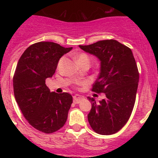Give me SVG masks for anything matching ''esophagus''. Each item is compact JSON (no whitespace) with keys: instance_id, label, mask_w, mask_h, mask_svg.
<instances>
[{"instance_id":"obj_1","label":"esophagus","mask_w":158,"mask_h":158,"mask_svg":"<svg viewBox=\"0 0 158 158\" xmlns=\"http://www.w3.org/2000/svg\"><path fill=\"white\" fill-rule=\"evenodd\" d=\"M83 99H84V98L81 97V96L77 94V95L73 96V102L76 103V104H78V103L80 102Z\"/></svg>"}]
</instances>
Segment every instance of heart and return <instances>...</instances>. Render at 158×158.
Returning <instances> with one entry per match:
<instances>
[{
	"mask_svg": "<svg viewBox=\"0 0 158 158\" xmlns=\"http://www.w3.org/2000/svg\"><path fill=\"white\" fill-rule=\"evenodd\" d=\"M77 60V61H81V60H88L89 61V58H88V56H87L86 54L82 53V54H80V55L78 56Z\"/></svg>",
	"mask_w": 158,
	"mask_h": 158,
	"instance_id": "1",
	"label": "heart"
}]
</instances>
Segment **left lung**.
<instances>
[{
	"instance_id": "1",
	"label": "left lung",
	"mask_w": 158,
	"mask_h": 158,
	"mask_svg": "<svg viewBox=\"0 0 158 158\" xmlns=\"http://www.w3.org/2000/svg\"><path fill=\"white\" fill-rule=\"evenodd\" d=\"M79 47L100 61V70L92 91L106 94L99 103L88 97L92 106L88 122L97 134L113 135L126 124L135 106L139 82L135 57L131 49L113 39Z\"/></svg>"
}]
</instances>
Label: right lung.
Returning <instances> with one entry per match:
<instances>
[{
	"label": "right lung",
	"mask_w": 158,
	"mask_h": 158,
	"mask_svg": "<svg viewBox=\"0 0 158 158\" xmlns=\"http://www.w3.org/2000/svg\"><path fill=\"white\" fill-rule=\"evenodd\" d=\"M73 48L41 41L26 49L19 59L13 77L15 100L25 119L35 129L50 134L64 126L73 97L68 93L50 92L45 84L59 59Z\"/></svg>",
	"instance_id": "right-lung-1"
}]
</instances>
